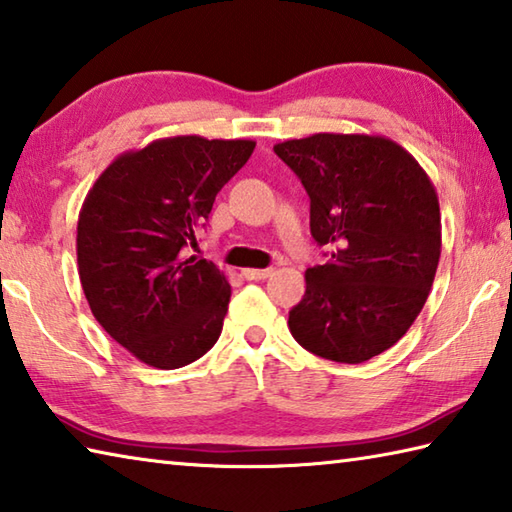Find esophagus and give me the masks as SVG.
I'll list each match as a JSON object with an SVG mask.
<instances>
[{
    "label": "esophagus",
    "instance_id": "34e87169",
    "mask_svg": "<svg viewBox=\"0 0 512 512\" xmlns=\"http://www.w3.org/2000/svg\"><path fill=\"white\" fill-rule=\"evenodd\" d=\"M271 268H246L244 271V277L246 280H253V282H259V280H266V277H271Z\"/></svg>",
    "mask_w": 512,
    "mask_h": 512
}]
</instances>
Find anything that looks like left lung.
<instances>
[{
    "label": "left lung",
    "instance_id": "8db88e82",
    "mask_svg": "<svg viewBox=\"0 0 512 512\" xmlns=\"http://www.w3.org/2000/svg\"><path fill=\"white\" fill-rule=\"evenodd\" d=\"M311 199V235L331 246L306 268L288 329L315 356L358 365L401 340L430 295L441 257L439 197L392 138L313 134L277 143Z\"/></svg>",
    "mask_w": 512,
    "mask_h": 512
}]
</instances>
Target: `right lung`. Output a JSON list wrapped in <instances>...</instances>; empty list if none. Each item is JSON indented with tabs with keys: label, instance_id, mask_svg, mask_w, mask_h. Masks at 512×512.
I'll return each mask as SVG.
<instances>
[{
	"label": "right lung",
	"instance_id": "1",
	"mask_svg": "<svg viewBox=\"0 0 512 512\" xmlns=\"http://www.w3.org/2000/svg\"><path fill=\"white\" fill-rule=\"evenodd\" d=\"M255 141L170 136L107 165L78 217V275L89 309L118 345L156 369H179L221 336L230 284L188 257L217 192Z\"/></svg>",
	"mask_w": 512,
	"mask_h": 512
}]
</instances>
